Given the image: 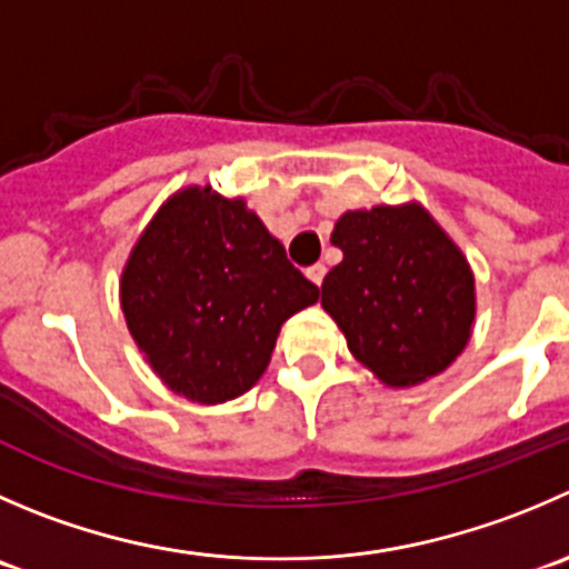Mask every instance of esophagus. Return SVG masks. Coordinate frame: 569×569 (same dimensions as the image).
Listing matches in <instances>:
<instances>
[{"label":"esophagus","mask_w":569,"mask_h":569,"mask_svg":"<svg viewBox=\"0 0 569 569\" xmlns=\"http://www.w3.org/2000/svg\"><path fill=\"white\" fill-rule=\"evenodd\" d=\"M306 274H308V280H311V283L322 286V280H325V267H322V263H313V267L306 269Z\"/></svg>","instance_id":"obj_1"}]
</instances>
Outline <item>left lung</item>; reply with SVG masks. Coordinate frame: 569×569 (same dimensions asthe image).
Listing matches in <instances>:
<instances>
[{
  "instance_id": "left-lung-1",
  "label": "left lung",
  "mask_w": 569,
  "mask_h": 569,
  "mask_svg": "<svg viewBox=\"0 0 569 569\" xmlns=\"http://www.w3.org/2000/svg\"><path fill=\"white\" fill-rule=\"evenodd\" d=\"M330 244L322 308L380 383L406 389L445 372L476 325V274L461 247L417 200L345 211Z\"/></svg>"
}]
</instances>
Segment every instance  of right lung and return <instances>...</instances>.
I'll return each instance as SVG.
<instances>
[{
	"mask_svg": "<svg viewBox=\"0 0 569 569\" xmlns=\"http://www.w3.org/2000/svg\"><path fill=\"white\" fill-rule=\"evenodd\" d=\"M127 330L178 397L219 406L261 380L289 317L319 289L244 197L183 186L156 211L119 280Z\"/></svg>",
	"mask_w": 569,
	"mask_h": 569,
	"instance_id": "right-lung-1",
	"label": "right lung"
}]
</instances>
